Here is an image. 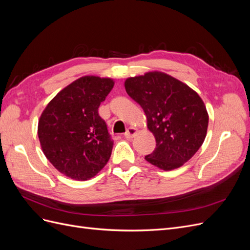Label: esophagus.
Instances as JSON below:
<instances>
[{
  "mask_svg": "<svg viewBox=\"0 0 250 250\" xmlns=\"http://www.w3.org/2000/svg\"><path fill=\"white\" fill-rule=\"evenodd\" d=\"M137 133H138V129H137V128L129 127V128H128V129H127V131L125 132V138H127V139H132Z\"/></svg>",
  "mask_w": 250,
  "mask_h": 250,
  "instance_id": "34e87169",
  "label": "esophagus"
}]
</instances>
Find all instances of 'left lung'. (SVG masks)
Returning <instances> with one entry per match:
<instances>
[{
    "instance_id": "1",
    "label": "left lung",
    "mask_w": 250,
    "mask_h": 250,
    "mask_svg": "<svg viewBox=\"0 0 250 250\" xmlns=\"http://www.w3.org/2000/svg\"><path fill=\"white\" fill-rule=\"evenodd\" d=\"M127 94L138 102L153 133L156 148L145 160L171 171L194 156L207 137L208 113L200 96L186 83L164 72L127 78Z\"/></svg>"
}]
</instances>
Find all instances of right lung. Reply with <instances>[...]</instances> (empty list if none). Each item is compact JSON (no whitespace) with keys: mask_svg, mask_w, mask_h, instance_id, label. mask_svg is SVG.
I'll return each mask as SVG.
<instances>
[{"mask_svg":"<svg viewBox=\"0 0 250 250\" xmlns=\"http://www.w3.org/2000/svg\"><path fill=\"white\" fill-rule=\"evenodd\" d=\"M113 85L108 77H80L60 90L42 112L37 127L42 150L66 177L84 181L107 164L113 142L98 108Z\"/></svg>","mask_w":250,"mask_h":250,"instance_id":"1","label":"right lung"}]
</instances>
